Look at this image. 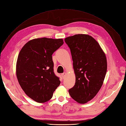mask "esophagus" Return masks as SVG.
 <instances>
[{"label": "esophagus", "instance_id": "34e87169", "mask_svg": "<svg viewBox=\"0 0 126 126\" xmlns=\"http://www.w3.org/2000/svg\"><path fill=\"white\" fill-rule=\"evenodd\" d=\"M66 75V72L63 73L62 74H61V75H62V77H63V78H65Z\"/></svg>", "mask_w": 126, "mask_h": 126}]
</instances>
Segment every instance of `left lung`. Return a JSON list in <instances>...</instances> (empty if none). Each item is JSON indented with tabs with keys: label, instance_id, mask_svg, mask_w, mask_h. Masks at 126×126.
Segmentation results:
<instances>
[{
	"label": "left lung",
	"instance_id": "8db88e82",
	"mask_svg": "<svg viewBox=\"0 0 126 126\" xmlns=\"http://www.w3.org/2000/svg\"><path fill=\"white\" fill-rule=\"evenodd\" d=\"M71 52L75 84L68 90L79 104L93 99L103 84L107 71L105 53L96 40L86 34H76L65 39Z\"/></svg>",
	"mask_w": 126,
	"mask_h": 126
}]
</instances>
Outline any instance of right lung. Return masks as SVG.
I'll return each instance as SVG.
<instances>
[{
	"label": "right lung",
	"instance_id": "obj_1",
	"mask_svg": "<svg viewBox=\"0 0 126 126\" xmlns=\"http://www.w3.org/2000/svg\"><path fill=\"white\" fill-rule=\"evenodd\" d=\"M63 44V39L38 38L30 40L20 50L16 75L21 88L36 102L50 100L60 81L53 72L52 55Z\"/></svg>",
	"mask_w": 126,
	"mask_h": 126
}]
</instances>
